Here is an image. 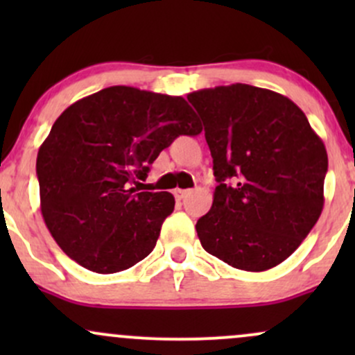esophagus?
<instances>
[{
	"label": "esophagus",
	"instance_id": "esophagus-1",
	"mask_svg": "<svg viewBox=\"0 0 355 355\" xmlns=\"http://www.w3.org/2000/svg\"><path fill=\"white\" fill-rule=\"evenodd\" d=\"M190 193H191V190H180V189L175 190V197H177L178 200H185Z\"/></svg>",
	"mask_w": 355,
	"mask_h": 355
}]
</instances>
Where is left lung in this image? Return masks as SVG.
<instances>
[{
	"instance_id": "1",
	"label": "left lung",
	"mask_w": 355,
	"mask_h": 355,
	"mask_svg": "<svg viewBox=\"0 0 355 355\" xmlns=\"http://www.w3.org/2000/svg\"><path fill=\"white\" fill-rule=\"evenodd\" d=\"M218 185L198 218L202 247L229 266L282 263L324 209L327 152L305 113L272 89L235 83L190 93Z\"/></svg>"
}]
</instances>
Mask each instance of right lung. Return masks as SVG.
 <instances>
[{
  "label": "right lung",
  "instance_id": "right-lung-1",
  "mask_svg": "<svg viewBox=\"0 0 355 355\" xmlns=\"http://www.w3.org/2000/svg\"><path fill=\"white\" fill-rule=\"evenodd\" d=\"M200 132L182 96L110 87L70 105L36 158L42 215L61 250L96 274L144 260L175 198L140 191V180L175 138Z\"/></svg>",
  "mask_w": 355,
  "mask_h": 355
}]
</instances>
